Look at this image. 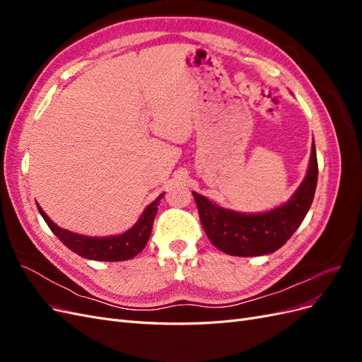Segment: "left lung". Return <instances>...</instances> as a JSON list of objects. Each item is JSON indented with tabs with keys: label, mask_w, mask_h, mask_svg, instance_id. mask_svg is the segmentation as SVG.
<instances>
[{
	"label": "left lung",
	"mask_w": 362,
	"mask_h": 362,
	"mask_svg": "<svg viewBox=\"0 0 362 362\" xmlns=\"http://www.w3.org/2000/svg\"><path fill=\"white\" fill-rule=\"evenodd\" d=\"M315 145H311L308 170L291 198L264 213H238L218 206L205 196L192 192L199 218L210 242L228 255L259 257L272 254L300 226L314 199L317 187Z\"/></svg>",
	"instance_id": "left-lung-1"
}]
</instances>
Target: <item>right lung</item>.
<instances>
[{"label":"right lung","instance_id":"obj_1","mask_svg":"<svg viewBox=\"0 0 362 362\" xmlns=\"http://www.w3.org/2000/svg\"><path fill=\"white\" fill-rule=\"evenodd\" d=\"M163 194L164 193H161L156 201H152L145 208L139 221L128 231L108 237H89L71 233L68 229H63L54 223L39 204L37 210L54 235H57L60 242L75 252L76 255L95 261H125L134 258L146 246Z\"/></svg>","mask_w":362,"mask_h":362}]
</instances>
